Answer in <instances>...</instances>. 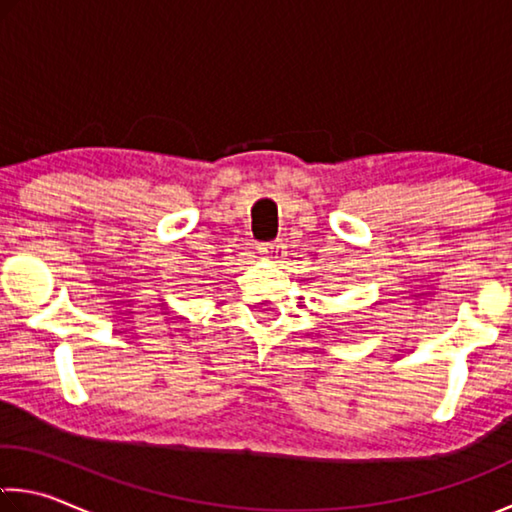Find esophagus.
Segmentation results:
<instances>
[{
  "mask_svg": "<svg viewBox=\"0 0 512 512\" xmlns=\"http://www.w3.org/2000/svg\"><path fill=\"white\" fill-rule=\"evenodd\" d=\"M259 255L266 259H278L280 257V243H259L257 246Z\"/></svg>",
  "mask_w": 512,
  "mask_h": 512,
  "instance_id": "34e87169",
  "label": "esophagus"
}]
</instances>
